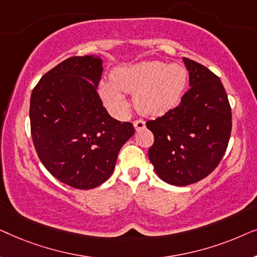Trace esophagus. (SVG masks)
Returning a JSON list of instances; mask_svg holds the SVG:
<instances>
[{"mask_svg":"<svg viewBox=\"0 0 257 257\" xmlns=\"http://www.w3.org/2000/svg\"><path fill=\"white\" fill-rule=\"evenodd\" d=\"M133 125H135L137 131H140V130L145 127V121H144L143 119H136V120L133 121Z\"/></svg>","mask_w":257,"mask_h":257,"instance_id":"1","label":"esophagus"}]
</instances>
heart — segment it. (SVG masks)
I'll list each match as a JSON object with an SVG mask.
<instances>
[{
  "mask_svg": "<svg viewBox=\"0 0 257 257\" xmlns=\"http://www.w3.org/2000/svg\"><path fill=\"white\" fill-rule=\"evenodd\" d=\"M188 73L180 64L145 61L120 66L110 80L100 83V94L113 113L127 112L125 93H135L136 107L145 115H161L180 103L187 85Z\"/></svg>",
  "mask_w": 257,
  "mask_h": 257,
  "instance_id": "heart-1",
  "label": "heart"
}]
</instances>
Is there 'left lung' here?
<instances>
[{"mask_svg": "<svg viewBox=\"0 0 257 257\" xmlns=\"http://www.w3.org/2000/svg\"><path fill=\"white\" fill-rule=\"evenodd\" d=\"M189 89L180 104L146 121L154 136L149 158L165 182L187 186L217 167L229 143L231 108L219 77L200 63L184 57Z\"/></svg>", "mask_w": 257, "mask_h": 257, "instance_id": "left-lung-1", "label": "left lung"}]
</instances>
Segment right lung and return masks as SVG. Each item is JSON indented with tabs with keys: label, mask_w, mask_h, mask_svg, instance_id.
I'll use <instances>...</instances> for the list:
<instances>
[{
	"label": "right lung",
	"mask_w": 257,
	"mask_h": 257,
	"mask_svg": "<svg viewBox=\"0 0 257 257\" xmlns=\"http://www.w3.org/2000/svg\"><path fill=\"white\" fill-rule=\"evenodd\" d=\"M101 59L75 56L48 71L30 98V130L37 156L63 184L91 189L106 181L132 122L115 120L103 106Z\"/></svg>",
	"instance_id": "right-lung-1"
}]
</instances>
